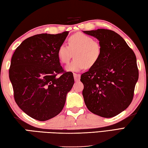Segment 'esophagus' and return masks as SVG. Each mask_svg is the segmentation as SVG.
Here are the masks:
<instances>
[{"mask_svg":"<svg viewBox=\"0 0 148 148\" xmlns=\"http://www.w3.org/2000/svg\"><path fill=\"white\" fill-rule=\"evenodd\" d=\"M80 76H81V75L79 74L74 73V77L75 82H78L80 79Z\"/></svg>","mask_w":148,"mask_h":148,"instance_id":"1","label":"esophagus"}]
</instances>
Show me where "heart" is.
Returning <instances> with one entry per match:
<instances>
[{
    "instance_id": "b5f03b06",
    "label": "heart",
    "mask_w": 148,
    "mask_h": 148,
    "mask_svg": "<svg viewBox=\"0 0 148 148\" xmlns=\"http://www.w3.org/2000/svg\"><path fill=\"white\" fill-rule=\"evenodd\" d=\"M61 63L67 64L74 56L75 58L66 66L67 71L78 72L85 67L92 68L100 60L101 47L92 37L83 33L72 35L68 39V46L61 44L57 51Z\"/></svg>"
}]
</instances>
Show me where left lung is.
Returning a JSON list of instances; mask_svg holds the SVG:
<instances>
[{
  "label": "left lung",
  "instance_id": "left-lung-1",
  "mask_svg": "<svg viewBox=\"0 0 148 148\" xmlns=\"http://www.w3.org/2000/svg\"><path fill=\"white\" fill-rule=\"evenodd\" d=\"M99 40L101 55L98 63L82 74L83 96L89 111L111 118L131 104L138 79L133 50L116 32L107 29L83 31Z\"/></svg>",
  "mask_w": 148,
  "mask_h": 148
}]
</instances>
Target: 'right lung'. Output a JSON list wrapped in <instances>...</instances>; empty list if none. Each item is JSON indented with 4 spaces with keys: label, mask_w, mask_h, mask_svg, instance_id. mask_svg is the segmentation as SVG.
<instances>
[{
    "label": "right lung",
    "mask_w": 148,
    "mask_h": 148,
    "mask_svg": "<svg viewBox=\"0 0 148 148\" xmlns=\"http://www.w3.org/2000/svg\"><path fill=\"white\" fill-rule=\"evenodd\" d=\"M68 34L35 35L23 41L12 56L9 77L15 101L32 119L45 121L57 116L74 85L73 74L64 71L57 54Z\"/></svg>",
    "instance_id": "right-lung-1"
}]
</instances>
